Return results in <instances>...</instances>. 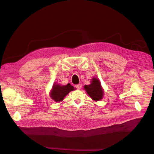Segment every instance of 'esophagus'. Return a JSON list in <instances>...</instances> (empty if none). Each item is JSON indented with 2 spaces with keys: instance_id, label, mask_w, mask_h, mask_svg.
<instances>
[{
  "instance_id": "1",
  "label": "esophagus",
  "mask_w": 154,
  "mask_h": 154,
  "mask_svg": "<svg viewBox=\"0 0 154 154\" xmlns=\"http://www.w3.org/2000/svg\"><path fill=\"white\" fill-rule=\"evenodd\" d=\"M75 88L77 90H80V88H81V86H80V85H75Z\"/></svg>"
}]
</instances>
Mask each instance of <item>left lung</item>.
Returning a JSON list of instances; mask_svg holds the SVG:
<instances>
[{"mask_svg": "<svg viewBox=\"0 0 154 154\" xmlns=\"http://www.w3.org/2000/svg\"><path fill=\"white\" fill-rule=\"evenodd\" d=\"M83 88L93 100L98 101L103 98L104 90L100 80L97 78L93 77L91 79L90 84L85 85Z\"/></svg>", "mask_w": 154, "mask_h": 154, "instance_id": "1", "label": "left lung"}]
</instances>
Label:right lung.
Segmentation results:
<instances>
[{
	"instance_id": "1",
	"label": "right lung",
	"mask_w": 154,
	"mask_h": 154,
	"mask_svg": "<svg viewBox=\"0 0 154 154\" xmlns=\"http://www.w3.org/2000/svg\"><path fill=\"white\" fill-rule=\"evenodd\" d=\"M75 88L70 83L66 85H61L59 83H55L53 85L52 89L50 92V96L55 102L60 103L63 100L65 96L71 91L75 90Z\"/></svg>"
}]
</instances>
